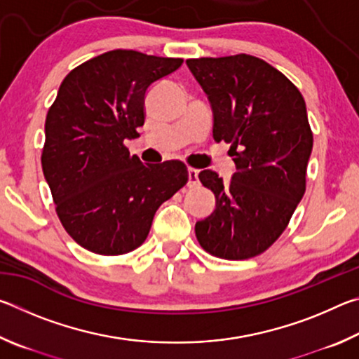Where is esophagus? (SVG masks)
<instances>
[{"label": "esophagus", "instance_id": "esophagus-1", "mask_svg": "<svg viewBox=\"0 0 359 359\" xmlns=\"http://www.w3.org/2000/svg\"><path fill=\"white\" fill-rule=\"evenodd\" d=\"M198 174H199L198 169L188 168V187H196L199 184Z\"/></svg>", "mask_w": 359, "mask_h": 359}]
</instances>
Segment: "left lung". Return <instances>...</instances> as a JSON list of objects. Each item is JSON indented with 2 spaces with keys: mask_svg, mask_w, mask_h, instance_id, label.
<instances>
[{
  "mask_svg": "<svg viewBox=\"0 0 359 359\" xmlns=\"http://www.w3.org/2000/svg\"><path fill=\"white\" fill-rule=\"evenodd\" d=\"M187 65L210 101L214 139L231 144L238 169L229 184L199 172L217 205L194 233L214 257H257L280 238L306 191L313 145L306 101L280 71L245 53Z\"/></svg>",
  "mask_w": 359,
  "mask_h": 359,
  "instance_id": "1",
  "label": "left lung"
}]
</instances>
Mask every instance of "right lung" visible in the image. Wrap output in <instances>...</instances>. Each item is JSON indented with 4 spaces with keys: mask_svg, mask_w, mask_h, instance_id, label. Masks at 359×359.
Returning <instances> with one entry per match:
<instances>
[{
    "mask_svg": "<svg viewBox=\"0 0 359 359\" xmlns=\"http://www.w3.org/2000/svg\"><path fill=\"white\" fill-rule=\"evenodd\" d=\"M182 63L118 48L79 65L60 85L46 117L42 172L66 233L90 252L135 250L158 208L188 182L182 161L142 165L123 144L139 137L150 85Z\"/></svg>",
    "mask_w": 359,
    "mask_h": 359,
    "instance_id": "right-lung-1",
    "label": "right lung"
}]
</instances>
